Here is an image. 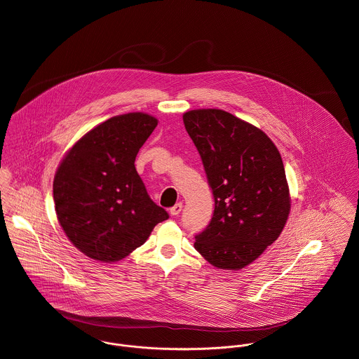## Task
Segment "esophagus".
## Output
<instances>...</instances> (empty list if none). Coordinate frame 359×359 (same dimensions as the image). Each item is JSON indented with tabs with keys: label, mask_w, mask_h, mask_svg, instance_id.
Returning a JSON list of instances; mask_svg holds the SVG:
<instances>
[{
	"label": "esophagus",
	"mask_w": 359,
	"mask_h": 359,
	"mask_svg": "<svg viewBox=\"0 0 359 359\" xmlns=\"http://www.w3.org/2000/svg\"><path fill=\"white\" fill-rule=\"evenodd\" d=\"M182 209H183V203L179 202V203H176L173 208H170L169 213H170L172 216H177V215L182 212Z\"/></svg>",
	"instance_id": "esophagus-1"
}]
</instances>
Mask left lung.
Masks as SVG:
<instances>
[{"label":"left lung","instance_id":"obj_1","mask_svg":"<svg viewBox=\"0 0 359 359\" xmlns=\"http://www.w3.org/2000/svg\"><path fill=\"white\" fill-rule=\"evenodd\" d=\"M215 196L195 250L213 266L239 271L280 236L291 209L281 156L259 128L221 109L183 114Z\"/></svg>","mask_w":359,"mask_h":359}]
</instances>
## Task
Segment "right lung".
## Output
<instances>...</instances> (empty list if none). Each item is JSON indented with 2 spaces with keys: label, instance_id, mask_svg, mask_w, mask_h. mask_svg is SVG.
<instances>
[{
  "label": "right lung",
  "instance_id": "right-lung-1",
  "mask_svg": "<svg viewBox=\"0 0 359 359\" xmlns=\"http://www.w3.org/2000/svg\"><path fill=\"white\" fill-rule=\"evenodd\" d=\"M157 124L142 111L111 117L84 134L57 168V219L84 255L120 261L169 217L151 201L135 169L139 149Z\"/></svg>",
  "mask_w": 359,
  "mask_h": 359
}]
</instances>
